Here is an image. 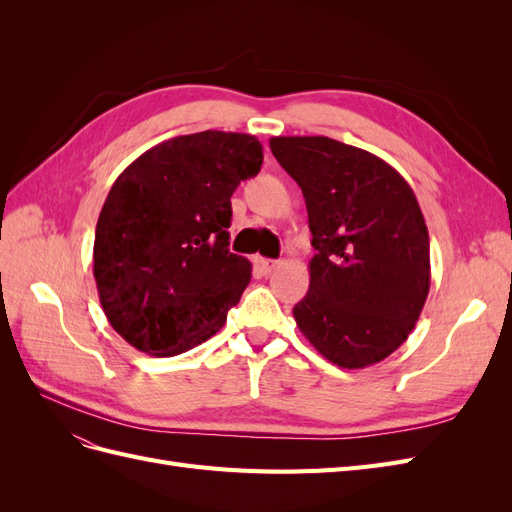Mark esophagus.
<instances>
[{
	"label": "esophagus",
	"mask_w": 512,
	"mask_h": 512,
	"mask_svg": "<svg viewBox=\"0 0 512 512\" xmlns=\"http://www.w3.org/2000/svg\"><path fill=\"white\" fill-rule=\"evenodd\" d=\"M277 267V260H269V258H256V269L262 275H269L273 269Z\"/></svg>",
	"instance_id": "34e87169"
}]
</instances>
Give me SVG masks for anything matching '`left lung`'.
<instances>
[{
	"instance_id": "1",
	"label": "left lung",
	"mask_w": 512,
	"mask_h": 512,
	"mask_svg": "<svg viewBox=\"0 0 512 512\" xmlns=\"http://www.w3.org/2000/svg\"><path fill=\"white\" fill-rule=\"evenodd\" d=\"M305 198L314 258L292 314L324 359L363 369L412 333L429 294V232L418 200L374 153L329 136H273Z\"/></svg>"
}]
</instances>
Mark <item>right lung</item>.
Listing matches in <instances>:
<instances>
[{
  "label": "right lung",
  "instance_id": "obj_1",
  "mask_svg": "<svg viewBox=\"0 0 512 512\" xmlns=\"http://www.w3.org/2000/svg\"><path fill=\"white\" fill-rule=\"evenodd\" d=\"M252 134L205 130L138 156L100 211L94 277L111 327L151 356H175L218 333L250 284L232 254L230 196L258 175Z\"/></svg>",
  "mask_w": 512,
  "mask_h": 512
}]
</instances>
